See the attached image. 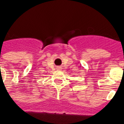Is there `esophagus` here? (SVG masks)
Returning a JSON list of instances; mask_svg holds the SVG:
<instances>
[{"mask_svg": "<svg viewBox=\"0 0 124 124\" xmlns=\"http://www.w3.org/2000/svg\"><path fill=\"white\" fill-rule=\"evenodd\" d=\"M57 70H61V67H58V68H57Z\"/></svg>", "mask_w": 124, "mask_h": 124, "instance_id": "34e87169", "label": "esophagus"}]
</instances>
